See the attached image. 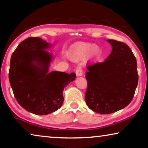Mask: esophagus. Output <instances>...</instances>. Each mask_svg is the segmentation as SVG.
<instances>
[{"label": "esophagus", "mask_w": 148, "mask_h": 148, "mask_svg": "<svg viewBox=\"0 0 148 148\" xmlns=\"http://www.w3.org/2000/svg\"><path fill=\"white\" fill-rule=\"evenodd\" d=\"M75 73H76V76L77 77H79V76H82L83 75V71L82 69L80 66H78L77 67V69L75 71Z\"/></svg>", "instance_id": "esophagus-1"}]
</instances>
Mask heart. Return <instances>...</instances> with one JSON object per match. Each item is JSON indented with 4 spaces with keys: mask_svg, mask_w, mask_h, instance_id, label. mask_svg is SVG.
<instances>
[{
    "mask_svg": "<svg viewBox=\"0 0 148 148\" xmlns=\"http://www.w3.org/2000/svg\"><path fill=\"white\" fill-rule=\"evenodd\" d=\"M102 52V48L98 44H93L90 42H78L71 46L68 56L74 61H78L86 57L89 62H95L101 58Z\"/></svg>",
    "mask_w": 148,
    "mask_h": 148,
    "instance_id": "obj_1",
    "label": "heart"
}]
</instances>
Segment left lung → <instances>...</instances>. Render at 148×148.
<instances>
[{"label": "left lung", "mask_w": 148, "mask_h": 148, "mask_svg": "<svg viewBox=\"0 0 148 148\" xmlns=\"http://www.w3.org/2000/svg\"><path fill=\"white\" fill-rule=\"evenodd\" d=\"M112 49L104 62L88 66L85 96L91 110L110 114L130 104L138 84L137 60L127 44L107 40Z\"/></svg>", "instance_id": "left-lung-1"}]
</instances>
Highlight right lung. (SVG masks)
I'll return each mask as SVG.
<instances>
[{
  "label": "right lung",
  "instance_id": "add662e5",
  "mask_svg": "<svg viewBox=\"0 0 148 148\" xmlns=\"http://www.w3.org/2000/svg\"><path fill=\"white\" fill-rule=\"evenodd\" d=\"M52 46L41 38L30 37L12 54L9 78L17 102L28 112L46 115L55 112L64 101V88L75 79V73L49 72Z\"/></svg>",
  "mask_w": 148,
  "mask_h": 148
}]
</instances>
